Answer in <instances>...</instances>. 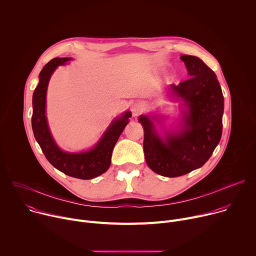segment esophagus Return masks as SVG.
Wrapping results in <instances>:
<instances>
[{"mask_svg": "<svg viewBox=\"0 0 256 256\" xmlns=\"http://www.w3.org/2000/svg\"><path fill=\"white\" fill-rule=\"evenodd\" d=\"M132 112H134V116H138L142 112H144V104L142 102H136L132 106Z\"/></svg>", "mask_w": 256, "mask_h": 256, "instance_id": "obj_1", "label": "esophagus"}]
</instances>
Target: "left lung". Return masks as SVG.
Masks as SVG:
<instances>
[{"label":"left lung","mask_w":256,"mask_h":256,"mask_svg":"<svg viewBox=\"0 0 256 256\" xmlns=\"http://www.w3.org/2000/svg\"><path fill=\"white\" fill-rule=\"evenodd\" d=\"M190 79L170 89L188 107L184 128L163 140L151 120L140 116L144 130V153L148 166L165 177H178L202 167L222 136L224 96L214 72L198 58L182 54Z\"/></svg>","instance_id":"left-lung-1"}]
</instances>
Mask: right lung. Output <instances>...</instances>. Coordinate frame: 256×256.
I'll use <instances>...</instances> for the list:
<instances>
[{"instance_id": "1", "label": "right lung", "mask_w": 256, "mask_h": 256, "mask_svg": "<svg viewBox=\"0 0 256 256\" xmlns=\"http://www.w3.org/2000/svg\"><path fill=\"white\" fill-rule=\"evenodd\" d=\"M70 60L68 58H54L42 70L40 83L34 90L32 98L33 114L31 124L35 140H38L44 156L54 167L72 177L92 179L106 172L110 166L114 148L126 126L128 124V118L132 116V114L128 112L122 118L114 120L100 142L91 151L70 154L60 150L48 130L46 116V97L48 81L54 70L58 66L64 64Z\"/></svg>"}]
</instances>
